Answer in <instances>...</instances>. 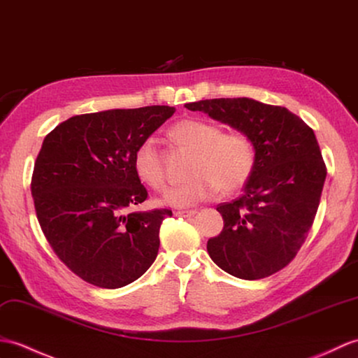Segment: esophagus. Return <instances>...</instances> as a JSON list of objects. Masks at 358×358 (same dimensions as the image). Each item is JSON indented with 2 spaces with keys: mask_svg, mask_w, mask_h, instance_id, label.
Here are the masks:
<instances>
[{
  "mask_svg": "<svg viewBox=\"0 0 358 358\" xmlns=\"http://www.w3.org/2000/svg\"><path fill=\"white\" fill-rule=\"evenodd\" d=\"M196 213V209H190V210H177L176 217H194Z\"/></svg>",
  "mask_w": 358,
  "mask_h": 358,
  "instance_id": "esophagus-1",
  "label": "esophagus"
}]
</instances>
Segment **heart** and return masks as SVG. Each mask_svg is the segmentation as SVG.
<instances>
[{"label":"heart","mask_w":358,"mask_h":358,"mask_svg":"<svg viewBox=\"0 0 358 358\" xmlns=\"http://www.w3.org/2000/svg\"><path fill=\"white\" fill-rule=\"evenodd\" d=\"M176 143L192 149L187 162L189 178L164 190L160 201L173 207H189L210 199L222 189L234 192L243 187L255 168V148L238 131H220L209 120L187 117L169 129ZM137 177L151 187L164 185L160 151L152 137L145 138L134 152Z\"/></svg>","instance_id":"heart-1"}]
</instances>
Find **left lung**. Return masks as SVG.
Instances as JSON below:
<instances>
[{
    "mask_svg": "<svg viewBox=\"0 0 358 358\" xmlns=\"http://www.w3.org/2000/svg\"><path fill=\"white\" fill-rule=\"evenodd\" d=\"M243 132L255 148L244 194L222 203V231L207 241L220 268L239 279L271 276L293 261L320 203L327 168L314 131L284 106L248 97L185 105Z\"/></svg>",
    "mask_w": 358,
    "mask_h": 358,
    "instance_id": "8db88e82",
    "label": "left lung"
}]
</instances>
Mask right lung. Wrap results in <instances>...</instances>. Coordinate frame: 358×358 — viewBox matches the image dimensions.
<instances>
[{"mask_svg": "<svg viewBox=\"0 0 358 358\" xmlns=\"http://www.w3.org/2000/svg\"><path fill=\"white\" fill-rule=\"evenodd\" d=\"M173 113L154 105L80 114L43 141L31 177L38 221L57 257L88 284L124 287L155 261L172 212L127 213L148 198L132 162Z\"/></svg>", "mask_w": 358, "mask_h": 358, "instance_id": "add662e5", "label": "right lung"}]
</instances>
